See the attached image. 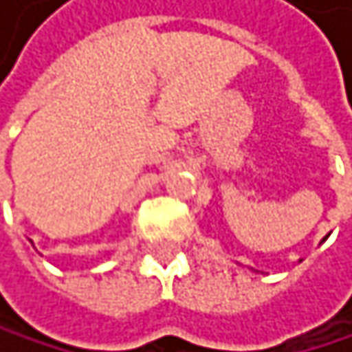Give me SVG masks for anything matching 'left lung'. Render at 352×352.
Here are the masks:
<instances>
[{
    "instance_id": "1",
    "label": "left lung",
    "mask_w": 352,
    "mask_h": 352,
    "mask_svg": "<svg viewBox=\"0 0 352 352\" xmlns=\"http://www.w3.org/2000/svg\"><path fill=\"white\" fill-rule=\"evenodd\" d=\"M327 236H329V234H327ZM327 236H325V239H327ZM325 239H323V241H325Z\"/></svg>"
}]
</instances>
